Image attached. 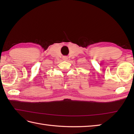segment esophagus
<instances>
[{
	"label": "esophagus",
	"mask_w": 134,
	"mask_h": 134,
	"mask_svg": "<svg viewBox=\"0 0 134 134\" xmlns=\"http://www.w3.org/2000/svg\"><path fill=\"white\" fill-rule=\"evenodd\" d=\"M63 59L64 60H67L68 59V58H67V56H63Z\"/></svg>",
	"instance_id": "esophagus-1"
}]
</instances>
